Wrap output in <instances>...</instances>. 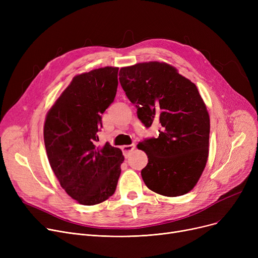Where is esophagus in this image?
I'll use <instances>...</instances> for the list:
<instances>
[{
	"label": "esophagus",
	"instance_id": "esophagus-1",
	"mask_svg": "<svg viewBox=\"0 0 258 258\" xmlns=\"http://www.w3.org/2000/svg\"><path fill=\"white\" fill-rule=\"evenodd\" d=\"M135 150V144H131V145H123L122 146V152H123V155L125 157H128L130 153L133 152Z\"/></svg>",
	"mask_w": 258,
	"mask_h": 258
}]
</instances>
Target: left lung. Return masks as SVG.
<instances>
[{
    "label": "left lung",
    "mask_w": 258,
    "mask_h": 258,
    "mask_svg": "<svg viewBox=\"0 0 258 258\" xmlns=\"http://www.w3.org/2000/svg\"><path fill=\"white\" fill-rule=\"evenodd\" d=\"M119 80L142 123L161 124L159 137L139 142L148 163L145 185L165 197L183 196L197 185L209 154L210 118L197 86L171 64L139 62L121 68Z\"/></svg>",
    "instance_id": "left-lung-1"
}]
</instances>
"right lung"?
Masks as SVG:
<instances>
[{
  "label": "right lung",
  "instance_id": "add662e5",
  "mask_svg": "<svg viewBox=\"0 0 258 258\" xmlns=\"http://www.w3.org/2000/svg\"><path fill=\"white\" fill-rule=\"evenodd\" d=\"M118 70L104 67L74 76L46 116L50 166L63 190L81 205L112 197L121 173L124 157L119 148L97 146L101 114L116 96Z\"/></svg>",
  "mask_w": 258,
  "mask_h": 258
}]
</instances>
